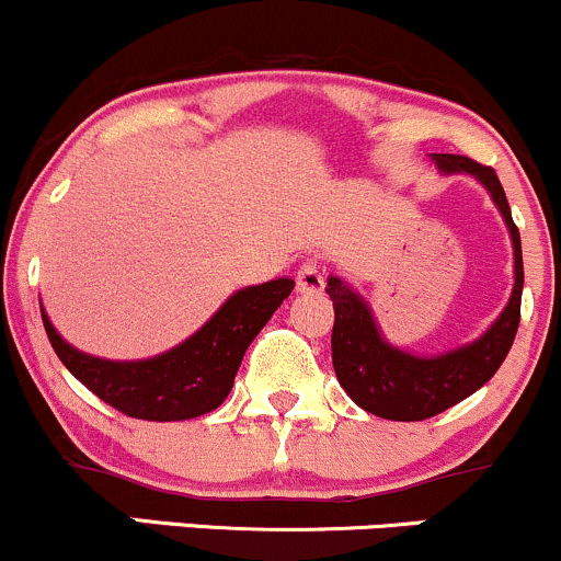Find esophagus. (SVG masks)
Returning <instances> with one entry per match:
<instances>
[{
	"mask_svg": "<svg viewBox=\"0 0 561 561\" xmlns=\"http://www.w3.org/2000/svg\"><path fill=\"white\" fill-rule=\"evenodd\" d=\"M323 286H325L323 264H320L318 260H307L297 273V291L299 294H320L323 291Z\"/></svg>",
	"mask_w": 561,
	"mask_h": 561,
	"instance_id": "obj_1",
	"label": "esophagus"
}]
</instances>
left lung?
Wrapping results in <instances>:
<instances>
[{"label":"left lung","instance_id":"obj_1","mask_svg":"<svg viewBox=\"0 0 561 561\" xmlns=\"http://www.w3.org/2000/svg\"><path fill=\"white\" fill-rule=\"evenodd\" d=\"M430 159L439 174H469L490 193L512 236L514 288L503 312L474 342L437 355H413L387 342L368 301L347 280L331 275L325 291L336 312L331 333L336 379L363 411L389 421H424L467 400L482 383L493 379L519 329L525 267H522L519 230L512 219L501 180L495 178L493 169L467 156L430 153Z\"/></svg>","mask_w":561,"mask_h":561}]
</instances>
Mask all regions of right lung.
Returning a JSON list of instances; mask_svg holds the SVG:
<instances>
[{"instance_id": "obj_1", "label": "right lung", "mask_w": 561, "mask_h": 561, "mask_svg": "<svg viewBox=\"0 0 561 561\" xmlns=\"http://www.w3.org/2000/svg\"><path fill=\"white\" fill-rule=\"evenodd\" d=\"M291 291V278L241 288L193 336L145 360L87 355L60 336L44 307L42 320L60 363L100 400L131 419L185 421L222 405L249 344Z\"/></svg>"}]
</instances>
